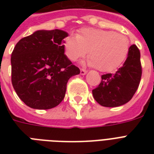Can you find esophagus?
<instances>
[{"instance_id":"obj_1","label":"esophagus","mask_w":154,"mask_h":154,"mask_svg":"<svg viewBox=\"0 0 154 154\" xmlns=\"http://www.w3.org/2000/svg\"><path fill=\"white\" fill-rule=\"evenodd\" d=\"M87 71L85 69H81V74L82 75H85L86 74Z\"/></svg>"}]
</instances>
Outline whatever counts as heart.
<instances>
[{"label": "heart", "instance_id": "heart-1", "mask_svg": "<svg viewBox=\"0 0 154 154\" xmlns=\"http://www.w3.org/2000/svg\"><path fill=\"white\" fill-rule=\"evenodd\" d=\"M63 46L65 56L71 61L85 57L89 51V65L101 72H112L128 57L129 41L126 36L114 31L85 28L77 37H66Z\"/></svg>", "mask_w": 154, "mask_h": 154}]
</instances>
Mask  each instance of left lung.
Masks as SVG:
<instances>
[{"label":"left lung","instance_id":"1","mask_svg":"<svg viewBox=\"0 0 154 154\" xmlns=\"http://www.w3.org/2000/svg\"><path fill=\"white\" fill-rule=\"evenodd\" d=\"M142 69L141 54L135 45L129 47L126 60L117 72L101 76V82L93 90V96L105 107H117L129 101L141 81Z\"/></svg>","mask_w":154,"mask_h":154}]
</instances>
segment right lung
Returning <instances> with one entry per match:
<instances>
[{"label": "right lung", "instance_id": "obj_1", "mask_svg": "<svg viewBox=\"0 0 154 154\" xmlns=\"http://www.w3.org/2000/svg\"><path fill=\"white\" fill-rule=\"evenodd\" d=\"M68 33L63 30H37L20 39L11 56L12 84L29 107L49 109L65 97L70 77L80 73L64 52Z\"/></svg>", "mask_w": 154, "mask_h": 154}]
</instances>
